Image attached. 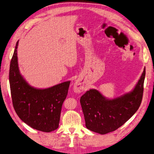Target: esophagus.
<instances>
[{"instance_id":"1","label":"esophagus","mask_w":154,"mask_h":154,"mask_svg":"<svg viewBox=\"0 0 154 154\" xmlns=\"http://www.w3.org/2000/svg\"><path fill=\"white\" fill-rule=\"evenodd\" d=\"M73 90L75 93H81L84 91L86 90V86L82 80L79 79V80H77L75 84H74Z\"/></svg>"}]
</instances>
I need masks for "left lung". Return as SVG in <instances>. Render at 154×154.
Returning a JSON list of instances; mask_svg holds the SVG:
<instances>
[{"label": "left lung", "mask_w": 154, "mask_h": 154, "mask_svg": "<svg viewBox=\"0 0 154 154\" xmlns=\"http://www.w3.org/2000/svg\"><path fill=\"white\" fill-rule=\"evenodd\" d=\"M145 68L133 90L112 99L91 89L81 97L88 129L100 134L115 131L134 115L142 101Z\"/></svg>", "instance_id": "left-lung-1"}]
</instances>
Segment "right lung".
Segmentation results:
<instances>
[{"mask_svg":"<svg viewBox=\"0 0 154 154\" xmlns=\"http://www.w3.org/2000/svg\"><path fill=\"white\" fill-rule=\"evenodd\" d=\"M16 44L9 68V80L13 107L18 117L34 129L50 132L57 129L63 103L70 81L45 89L34 88L20 73Z\"/></svg>","mask_w":154,"mask_h":154,"instance_id":"obj_1","label":"right lung"}]
</instances>
